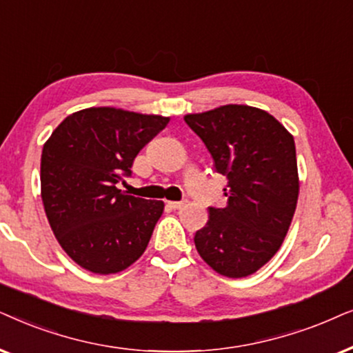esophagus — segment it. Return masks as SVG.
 <instances>
[{
	"label": "esophagus",
	"instance_id": "esophagus-1",
	"mask_svg": "<svg viewBox=\"0 0 353 353\" xmlns=\"http://www.w3.org/2000/svg\"><path fill=\"white\" fill-rule=\"evenodd\" d=\"M168 203L174 210H181V208H184V206H185V201H168Z\"/></svg>",
	"mask_w": 353,
	"mask_h": 353
}]
</instances>
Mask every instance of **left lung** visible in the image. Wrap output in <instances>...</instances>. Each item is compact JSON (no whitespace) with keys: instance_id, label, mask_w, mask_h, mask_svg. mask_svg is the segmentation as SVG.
I'll list each match as a JSON object with an SVG mask.
<instances>
[{"instance_id":"8db88e82","label":"left lung","mask_w":353,"mask_h":353,"mask_svg":"<svg viewBox=\"0 0 353 353\" xmlns=\"http://www.w3.org/2000/svg\"><path fill=\"white\" fill-rule=\"evenodd\" d=\"M203 140L214 171L229 179L224 208H208L194 242L201 260L225 278H247L283 245L299 200L292 134L270 112L224 105L185 114Z\"/></svg>"}]
</instances>
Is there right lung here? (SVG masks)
Here are the masks:
<instances>
[{
  "label": "right lung",
  "mask_w": 353,
  "mask_h": 353,
  "mask_svg": "<svg viewBox=\"0 0 353 353\" xmlns=\"http://www.w3.org/2000/svg\"><path fill=\"white\" fill-rule=\"evenodd\" d=\"M169 117L114 106L85 108L61 122L41 150V201L56 241L95 274H116L143 255L161 218V200L116 184Z\"/></svg>",
  "instance_id": "obj_1"
}]
</instances>
